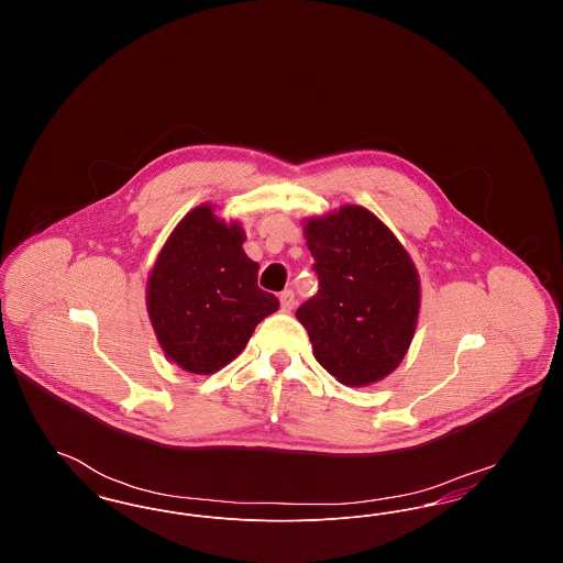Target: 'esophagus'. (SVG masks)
Returning <instances> with one entry per match:
<instances>
[{
  "label": "esophagus",
  "instance_id": "esophagus-1",
  "mask_svg": "<svg viewBox=\"0 0 563 563\" xmlns=\"http://www.w3.org/2000/svg\"><path fill=\"white\" fill-rule=\"evenodd\" d=\"M294 306H295L294 291H289V289H287V291H283V294H280V308H283V310H285V312H289V310H294Z\"/></svg>",
  "mask_w": 563,
  "mask_h": 563
}]
</instances>
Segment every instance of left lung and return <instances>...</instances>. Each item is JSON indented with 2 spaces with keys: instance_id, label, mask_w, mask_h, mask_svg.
<instances>
[{
  "instance_id": "left-lung-1",
  "label": "left lung",
  "mask_w": 563,
  "mask_h": 563,
  "mask_svg": "<svg viewBox=\"0 0 563 563\" xmlns=\"http://www.w3.org/2000/svg\"><path fill=\"white\" fill-rule=\"evenodd\" d=\"M319 294L301 303L314 358L346 386H369L401 365L420 314V276L372 211L344 205L303 221Z\"/></svg>"
}]
</instances>
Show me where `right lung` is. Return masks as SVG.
<instances>
[{"label": "right lung", "mask_w": 563, "mask_h": 563, "mask_svg": "<svg viewBox=\"0 0 563 563\" xmlns=\"http://www.w3.org/2000/svg\"><path fill=\"white\" fill-rule=\"evenodd\" d=\"M239 221L191 209L170 232L147 276L145 303L168 361L189 374L211 375L232 363L255 327L278 310L257 287L260 264L242 244Z\"/></svg>", "instance_id": "1"}]
</instances>
